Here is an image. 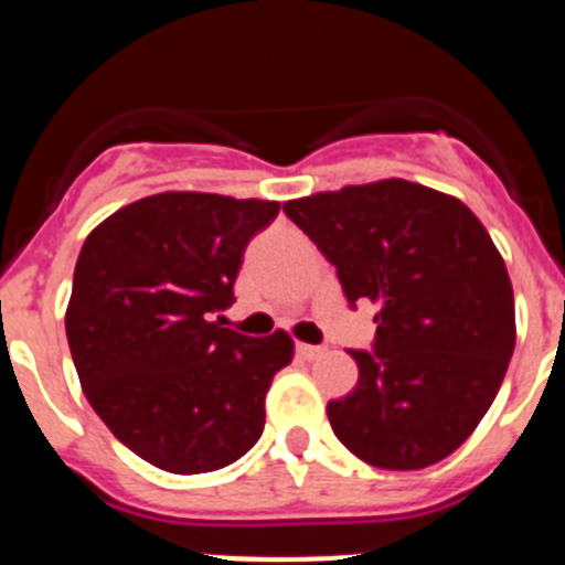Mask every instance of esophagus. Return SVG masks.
Instances as JSON below:
<instances>
[{"mask_svg":"<svg viewBox=\"0 0 565 565\" xmlns=\"http://www.w3.org/2000/svg\"><path fill=\"white\" fill-rule=\"evenodd\" d=\"M297 353L302 359H317V356H322V353H326V348H319V344H306V342H299L297 344Z\"/></svg>","mask_w":565,"mask_h":565,"instance_id":"esophagus-1","label":"esophagus"}]
</instances>
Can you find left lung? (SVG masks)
<instances>
[{
  "mask_svg": "<svg viewBox=\"0 0 565 565\" xmlns=\"http://www.w3.org/2000/svg\"><path fill=\"white\" fill-rule=\"evenodd\" d=\"M286 214L337 266L351 306H379L373 353L328 418L364 463L424 469L487 416L515 351V297L483 223L452 194L387 181L288 201Z\"/></svg>",
  "mask_w": 565,
  "mask_h": 565,
  "instance_id": "1",
  "label": "left lung"
}]
</instances>
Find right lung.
<instances>
[{"label":"right lung","instance_id":"1","mask_svg":"<svg viewBox=\"0 0 565 565\" xmlns=\"http://www.w3.org/2000/svg\"><path fill=\"white\" fill-rule=\"evenodd\" d=\"M277 201L161 192L84 239L64 328L78 382L124 447L174 476L234 463L266 427L274 373L294 339L223 328L248 239Z\"/></svg>","mask_w":565,"mask_h":565}]
</instances>
